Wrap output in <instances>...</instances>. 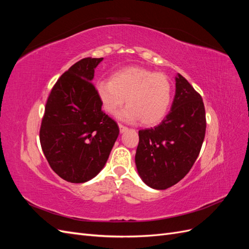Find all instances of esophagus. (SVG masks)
<instances>
[{
	"label": "esophagus",
	"mask_w": 249,
	"mask_h": 249,
	"mask_svg": "<svg viewBox=\"0 0 249 249\" xmlns=\"http://www.w3.org/2000/svg\"><path fill=\"white\" fill-rule=\"evenodd\" d=\"M118 126H119V131H120V133H124V132H125V131L127 130V127H126V126H124V124H118Z\"/></svg>",
	"instance_id": "1"
}]
</instances>
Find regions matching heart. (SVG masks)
<instances>
[{"instance_id":"heart-1","label":"heart","mask_w":249,"mask_h":249,"mask_svg":"<svg viewBox=\"0 0 249 249\" xmlns=\"http://www.w3.org/2000/svg\"><path fill=\"white\" fill-rule=\"evenodd\" d=\"M95 93L103 109L115 115L126 99L127 107L120 113L124 122L153 125L166 116L172 97V86L163 73L143 67H126L111 76V80L95 85Z\"/></svg>"}]
</instances>
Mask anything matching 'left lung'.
Masks as SVG:
<instances>
[{"mask_svg":"<svg viewBox=\"0 0 249 249\" xmlns=\"http://www.w3.org/2000/svg\"><path fill=\"white\" fill-rule=\"evenodd\" d=\"M206 126L200 94L178 73L170 112L160 124L139 131L135 163L143 182L157 190L178 183L197 159Z\"/></svg>","mask_w":249,"mask_h":249,"instance_id":"obj_1","label":"left lung"}]
</instances>
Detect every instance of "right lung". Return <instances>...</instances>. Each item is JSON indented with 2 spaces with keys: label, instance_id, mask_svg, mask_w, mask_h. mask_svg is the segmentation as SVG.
<instances>
[{
  "label": "right lung",
  "instance_id": "right-lung-1",
  "mask_svg": "<svg viewBox=\"0 0 249 249\" xmlns=\"http://www.w3.org/2000/svg\"><path fill=\"white\" fill-rule=\"evenodd\" d=\"M103 59H82L59 78L41 122L40 144L51 168L74 184L99 175L119 134L117 124L102 111L91 83Z\"/></svg>",
  "mask_w": 249,
  "mask_h": 249
}]
</instances>
